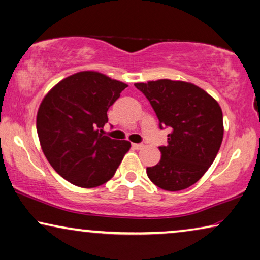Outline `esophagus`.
<instances>
[{"mask_svg":"<svg viewBox=\"0 0 260 260\" xmlns=\"http://www.w3.org/2000/svg\"><path fill=\"white\" fill-rule=\"evenodd\" d=\"M143 144H136V143H134L133 144V148L135 149V150H141V149H143Z\"/></svg>","mask_w":260,"mask_h":260,"instance_id":"34e87169","label":"esophagus"}]
</instances>
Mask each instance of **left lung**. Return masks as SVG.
<instances>
[{"label":"left lung","instance_id":"1","mask_svg":"<svg viewBox=\"0 0 260 260\" xmlns=\"http://www.w3.org/2000/svg\"><path fill=\"white\" fill-rule=\"evenodd\" d=\"M155 110L159 127L170 126L160 160L146 168L160 189L180 191L193 185L211 167L224 135L223 112L212 96L190 82L158 80L135 83Z\"/></svg>","mask_w":260,"mask_h":260}]
</instances>
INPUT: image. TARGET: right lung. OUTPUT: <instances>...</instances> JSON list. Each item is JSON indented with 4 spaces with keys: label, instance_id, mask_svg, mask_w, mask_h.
<instances>
[{
    "label": "right lung",
    "instance_id": "obj_1",
    "mask_svg": "<svg viewBox=\"0 0 260 260\" xmlns=\"http://www.w3.org/2000/svg\"><path fill=\"white\" fill-rule=\"evenodd\" d=\"M127 86L97 71L63 78L40 104L36 129L44 156L74 185L96 187L112 178L130 142L100 133L108 109Z\"/></svg>",
    "mask_w": 260,
    "mask_h": 260
}]
</instances>
